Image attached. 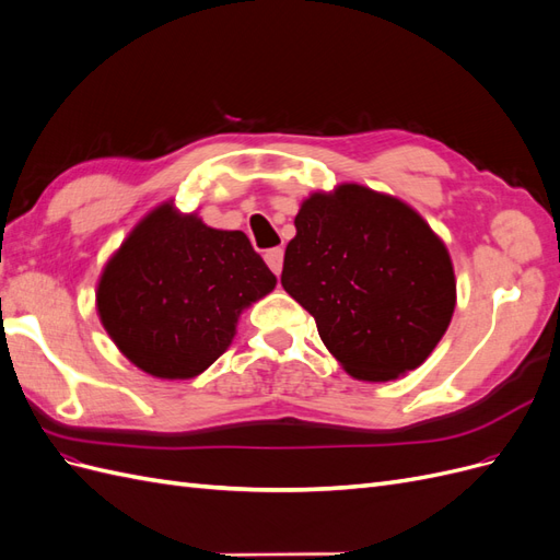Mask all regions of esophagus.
Listing matches in <instances>:
<instances>
[{
  "label": "esophagus",
  "instance_id": "34e87169",
  "mask_svg": "<svg viewBox=\"0 0 560 560\" xmlns=\"http://www.w3.org/2000/svg\"><path fill=\"white\" fill-rule=\"evenodd\" d=\"M264 259H266V264H268V268L273 270L276 276H280V270H282V261H284V249L282 247H273V249H266V254H264Z\"/></svg>",
  "mask_w": 560,
  "mask_h": 560
}]
</instances>
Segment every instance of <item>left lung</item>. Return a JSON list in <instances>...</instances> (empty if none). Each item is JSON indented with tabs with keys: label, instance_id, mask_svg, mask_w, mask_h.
<instances>
[{
	"label": "left lung",
	"instance_id": "8db88e82",
	"mask_svg": "<svg viewBox=\"0 0 560 560\" xmlns=\"http://www.w3.org/2000/svg\"><path fill=\"white\" fill-rule=\"evenodd\" d=\"M282 287L350 376L399 378L430 358L455 308L448 249L399 198L341 184L294 219Z\"/></svg>",
	"mask_w": 560,
	"mask_h": 560
}]
</instances>
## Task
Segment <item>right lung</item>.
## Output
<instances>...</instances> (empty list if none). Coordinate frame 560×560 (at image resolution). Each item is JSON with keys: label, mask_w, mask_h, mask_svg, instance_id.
Listing matches in <instances>:
<instances>
[{"label": "right lung", "mask_w": 560, "mask_h": 560, "mask_svg": "<svg viewBox=\"0 0 560 560\" xmlns=\"http://www.w3.org/2000/svg\"><path fill=\"white\" fill-rule=\"evenodd\" d=\"M276 282L243 231L210 229L163 202L107 261L97 313L135 366L156 378H194Z\"/></svg>", "instance_id": "1"}]
</instances>
